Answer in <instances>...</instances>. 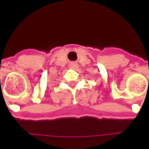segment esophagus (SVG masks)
<instances>
[{
    "mask_svg": "<svg viewBox=\"0 0 149 149\" xmlns=\"http://www.w3.org/2000/svg\"><path fill=\"white\" fill-rule=\"evenodd\" d=\"M77 68H78V64H77V63H72L70 65H69V68H70V69L74 70V69H77Z\"/></svg>",
    "mask_w": 149,
    "mask_h": 149,
    "instance_id": "34e87169",
    "label": "esophagus"
}]
</instances>
